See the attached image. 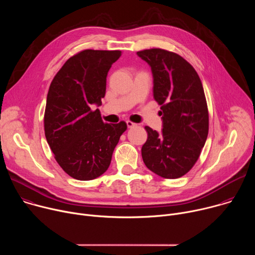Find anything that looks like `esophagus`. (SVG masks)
Masks as SVG:
<instances>
[{
    "label": "esophagus",
    "instance_id": "esophagus-1",
    "mask_svg": "<svg viewBox=\"0 0 255 255\" xmlns=\"http://www.w3.org/2000/svg\"><path fill=\"white\" fill-rule=\"evenodd\" d=\"M126 124H127V127H128V128H132V127H135V126H136V124L133 123V122H131V121H127Z\"/></svg>",
    "mask_w": 255,
    "mask_h": 255
}]
</instances>
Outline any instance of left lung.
<instances>
[{
  "instance_id": "left-lung-1",
  "label": "left lung",
  "mask_w": 255,
  "mask_h": 255,
  "mask_svg": "<svg viewBox=\"0 0 255 255\" xmlns=\"http://www.w3.org/2000/svg\"><path fill=\"white\" fill-rule=\"evenodd\" d=\"M151 67L153 97L161 106L162 130L146 126L141 154L148 169L164 178L185 175L198 160L208 137L209 113L202 82L180 55L160 48L138 51Z\"/></svg>"
}]
</instances>
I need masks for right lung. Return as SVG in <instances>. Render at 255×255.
Returning <instances> with one entry per match:
<instances>
[{
	"instance_id": "add662e5",
	"label": "right lung",
	"mask_w": 255,
	"mask_h": 255,
	"mask_svg": "<svg viewBox=\"0 0 255 255\" xmlns=\"http://www.w3.org/2000/svg\"><path fill=\"white\" fill-rule=\"evenodd\" d=\"M120 50H83L71 56L52 80L47 94L44 131L55 160L71 177L102 175L127 124L104 123L99 109L109 69Z\"/></svg>"
}]
</instances>
